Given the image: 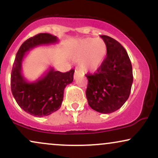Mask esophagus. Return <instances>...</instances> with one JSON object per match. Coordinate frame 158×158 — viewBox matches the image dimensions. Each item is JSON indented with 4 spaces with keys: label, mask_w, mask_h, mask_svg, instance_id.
<instances>
[{
    "label": "esophagus",
    "mask_w": 158,
    "mask_h": 158,
    "mask_svg": "<svg viewBox=\"0 0 158 158\" xmlns=\"http://www.w3.org/2000/svg\"><path fill=\"white\" fill-rule=\"evenodd\" d=\"M80 76V73H79V71H78L77 70H75V73H74V75H73V78L74 79H77V78H78Z\"/></svg>",
    "instance_id": "34e87169"
}]
</instances>
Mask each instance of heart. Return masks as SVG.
Returning <instances> with one entry per match:
<instances>
[{
    "label": "heart",
    "mask_w": 158,
    "mask_h": 158,
    "mask_svg": "<svg viewBox=\"0 0 158 158\" xmlns=\"http://www.w3.org/2000/svg\"><path fill=\"white\" fill-rule=\"evenodd\" d=\"M108 52L106 41L101 39L87 38L79 40L73 45L70 57L73 61H79L81 70L94 73L106 62Z\"/></svg>",
    "instance_id": "heart-1"
}]
</instances>
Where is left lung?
Listing matches in <instances>:
<instances>
[{"label":"left lung","mask_w":158,"mask_h":158,"mask_svg":"<svg viewBox=\"0 0 158 158\" xmlns=\"http://www.w3.org/2000/svg\"><path fill=\"white\" fill-rule=\"evenodd\" d=\"M108 45L106 62L97 73L87 74L86 97L92 109L110 114L119 109L129 97L133 83L131 61L125 48L108 35H100Z\"/></svg>","instance_id":"8db88e82"}]
</instances>
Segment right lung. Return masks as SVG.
<instances>
[{
    "mask_svg": "<svg viewBox=\"0 0 158 158\" xmlns=\"http://www.w3.org/2000/svg\"><path fill=\"white\" fill-rule=\"evenodd\" d=\"M58 42L56 36L40 33L25 41L16 54L11 73L12 95L24 111L35 117L48 116L60 108L65 87L73 81L74 70L61 73L50 67L38 80L29 81L22 73L23 60L27 52L35 47Z\"/></svg>",
    "mask_w": 158,
    "mask_h": 158,
    "instance_id": "add662e5",
    "label": "right lung"
}]
</instances>
